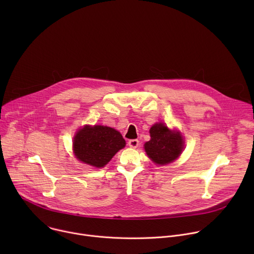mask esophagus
<instances>
[{"mask_svg":"<svg viewBox=\"0 0 254 254\" xmlns=\"http://www.w3.org/2000/svg\"><path fill=\"white\" fill-rule=\"evenodd\" d=\"M138 144H139L138 139H135V138H134V139H129V140H128V146H129L130 148H132V149L137 148Z\"/></svg>","mask_w":254,"mask_h":254,"instance_id":"1","label":"esophagus"}]
</instances>
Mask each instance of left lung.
<instances>
[{
  "mask_svg": "<svg viewBox=\"0 0 254 254\" xmlns=\"http://www.w3.org/2000/svg\"><path fill=\"white\" fill-rule=\"evenodd\" d=\"M151 140L144 143L149 158L158 165L175 161L183 151L184 141L180 132L170 130L164 124H156L150 129Z\"/></svg>",
  "mask_w": 254,
  "mask_h": 254,
  "instance_id": "left-lung-1",
  "label": "left lung"
}]
</instances>
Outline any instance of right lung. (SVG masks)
Returning <instances> with one entry per match:
<instances>
[{"instance_id": "right-lung-1", "label": "right lung", "mask_w": 254, "mask_h": 254, "mask_svg": "<svg viewBox=\"0 0 254 254\" xmlns=\"http://www.w3.org/2000/svg\"><path fill=\"white\" fill-rule=\"evenodd\" d=\"M125 146L123 135L115 128L104 126H86L76 133L73 140L76 158L95 168L104 167Z\"/></svg>"}]
</instances>
